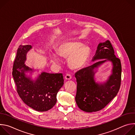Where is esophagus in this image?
Returning a JSON list of instances; mask_svg holds the SVG:
<instances>
[{
  "label": "esophagus",
  "mask_w": 135,
  "mask_h": 135,
  "mask_svg": "<svg viewBox=\"0 0 135 135\" xmlns=\"http://www.w3.org/2000/svg\"><path fill=\"white\" fill-rule=\"evenodd\" d=\"M71 75L70 74H67L66 75V76H65V79L66 80H70L71 79Z\"/></svg>",
  "instance_id": "obj_1"
}]
</instances>
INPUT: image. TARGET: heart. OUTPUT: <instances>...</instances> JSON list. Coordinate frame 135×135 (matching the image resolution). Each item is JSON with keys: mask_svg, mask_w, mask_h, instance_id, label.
<instances>
[{"mask_svg": "<svg viewBox=\"0 0 135 135\" xmlns=\"http://www.w3.org/2000/svg\"><path fill=\"white\" fill-rule=\"evenodd\" d=\"M58 54L68 59V66L73 70L82 68L87 62L91 53L89 46L83 45L78 42H67L61 44L57 49ZM51 62L55 65L60 64V58L56 54L50 53Z\"/></svg>", "mask_w": 135, "mask_h": 135, "instance_id": "obj_1", "label": "heart"}]
</instances>
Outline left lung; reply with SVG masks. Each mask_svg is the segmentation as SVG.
<instances>
[{"label": "left lung", "mask_w": 135, "mask_h": 135, "mask_svg": "<svg viewBox=\"0 0 135 135\" xmlns=\"http://www.w3.org/2000/svg\"><path fill=\"white\" fill-rule=\"evenodd\" d=\"M101 59L104 60L83 68L75 75L77 82L76 103L81 110L86 112H97L104 108L117 95L120 88L121 64L115 55L108 40L98 44L92 61ZM108 61L112 62V74L106 82L96 83L94 75L97 69Z\"/></svg>", "instance_id": "1"}]
</instances>
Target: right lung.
Returning <instances> with one entry per match:
<instances>
[{"label": "right lung", "instance_id": "obj_1", "mask_svg": "<svg viewBox=\"0 0 135 135\" xmlns=\"http://www.w3.org/2000/svg\"><path fill=\"white\" fill-rule=\"evenodd\" d=\"M32 49L30 45L18 47L13 67L12 75L16 90L22 101L38 112L47 111L56 103V94L64 83L62 74L42 72L35 80L26 73L34 69L25 64L26 55Z\"/></svg>", "mask_w": 135, "mask_h": 135}]
</instances>
